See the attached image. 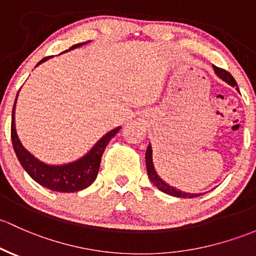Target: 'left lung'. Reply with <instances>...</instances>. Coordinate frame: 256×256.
<instances>
[{"mask_svg": "<svg viewBox=\"0 0 256 256\" xmlns=\"http://www.w3.org/2000/svg\"><path fill=\"white\" fill-rule=\"evenodd\" d=\"M213 69H214V72L217 74L218 78H220L223 81H226V84H229V85L233 86V88H236V90H238V91H239L238 85H236V81L234 80V78L230 75V74L228 72V71L220 69V68L214 66V65H213ZM152 146H150V144H149V146H148V148H146V162L148 176H149L150 181H152V182L154 184V185L156 186L160 190V191L165 192V194H170V196L181 197V198H194V197L201 196L202 194H187V192L180 191V190L175 188V187H172V186H168L166 182H164V181H162V178H159V175H158V174H156V171H155L154 165H152Z\"/></svg>", "mask_w": 256, "mask_h": 256, "instance_id": "8db88e82", "label": "left lung"}]
</instances>
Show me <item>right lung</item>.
<instances>
[{
  "instance_id": "add662e5",
  "label": "right lung",
  "mask_w": 256,
  "mask_h": 256,
  "mask_svg": "<svg viewBox=\"0 0 256 256\" xmlns=\"http://www.w3.org/2000/svg\"><path fill=\"white\" fill-rule=\"evenodd\" d=\"M85 43H78L71 46V49L81 46ZM50 56L44 58L36 65L42 64L43 62L48 60ZM18 96V94H17ZM17 101V98H16ZM16 101L14 106L12 110V123H10V139H12L13 149H14L16 155H17L18 160H20V165L23 168L27 171L28 175L33 178L36 182L39 185L46 187V188L52 190L56 192H78L80 190L86 188L91 185L97 178L100 168V162H101L102 154H104V149H106L107 144L110 143V139L120 132V127L114 128L113 130L108 132L106 136H102L94 146L82 156L81 159L76 160V162H70L66 165H46L44 162H39L38 159L33 156L30 152L23 148L20 144V139H18L17 133H16V124H14V108H16Z\"/></svg>"
}]
</instances>
